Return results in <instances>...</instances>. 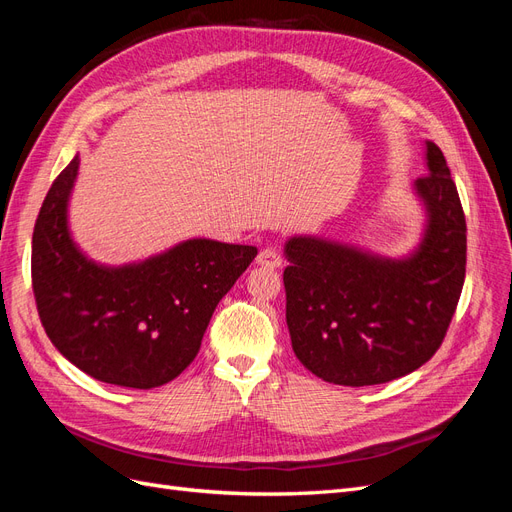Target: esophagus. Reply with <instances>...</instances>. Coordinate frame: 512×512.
I'll return each instance as SVG.
<instances>
[{"label": "esophagus", "mask_w": 512, "mask_h": 512, "mask_svg": "<svg viewBox=\"0 0 512 512\" xmlns=\"http://www.w3.org/2000/svg\"><path fill=\"white\" fill-rule=\"evenodd\" d=\"M256 265L260 267H267V269H277L282 267V256L273 247H265V250H260L256 256Z\"/></svg>", "instance_id": "1"}]
</instances>
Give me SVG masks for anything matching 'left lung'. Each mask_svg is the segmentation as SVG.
<instances>
[{"mask_svg": "<svg viewBox=\"0 0 512 512\" xmlns=\"http://www.w3.org/2000/svg\"><path fill=\"white\" fill-rule=\"evenodd\" d=\"M427 177L412 183L421 241L391 258L318 235L286 241V324L297 359L324 382L382 384L440 348L466 277V218L451 170L425 141Z\"/></svg>", "mask_w": 512, "mask_h": 512, "instance_id": "obj_1", "label": "left lung"}]
</instances>
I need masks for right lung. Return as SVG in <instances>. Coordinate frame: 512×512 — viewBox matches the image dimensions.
<instances>
[{
    "label": "right lung",
    "instance_id": "obj_1",
    "mask_svg": "<svg viewBox=\"0 0 512 512\" xmlns=\"http://www.w3.org/2000/svg\"><path fill=\"white\" fill-rule=\"evenodd\" d=\"M79 156L46 194L32 239V282L53 346L87 376L126 389L175 380L200 350L252 245L188 239L128 265H102L72 239L68 207Z\"/></svg>",
    "mask_w": 512,
    "mask_h": 512
}]
</instances>
